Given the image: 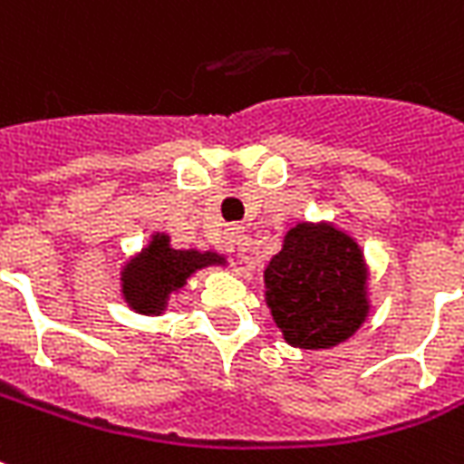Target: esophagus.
I'll use <instances>...</instances> for the list:
<instances>
[{
    "mask_svg": "<svg viewBox=\"0 0 464 464\" xmlns=\"http://www.w3.org/2000/svg\"><path fill=\"white\" fill-rule=\"evenodd\" d=\"M240 240H243V231H240V228H228L224 236L226 250H228V253H233V250L240 246Z\"/></svg>",
    "mask_w": 464,
    "mask_h": 464,
    "instance_id": "obj_1",
    "label": "esophagus"
}]
</instances>
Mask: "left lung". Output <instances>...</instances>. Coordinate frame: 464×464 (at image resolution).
Segmentation results:
<instances>
[{
	"label": "left lung",
	"instance_id": "1",
	"mask_svg": "<svg viewBox=\"0 0 464 464\" xmlns=\"http://www.w3.org/2000/svg\"><path fill=\"white\" fill-rule=\"evenodd\" d=\"M263 277L265 302L292 348H335L370 316L362 247L334 224L292 226Z\"/></svg>",
	"mask_w": 464,
	"mask_h": 464
}]
</instances>
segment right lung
<instances>
[{"mask_svg":"<svg viewBox=\"0 0 464 464\" xmlns=\"http://www.w3.org/2000/svg\"><path fill=\"white\" fill-rule=\"evenodd\" d=\"M226 265L217 250H177L168 233H153L148 246L121 267V295L130 309L143 316H160L169 296L185 287L194 272Z\"/></svg>","mask_w":464,"mask_h":464,"instance_id":"right-lung-1","label":"right lung"}]
</instances>
